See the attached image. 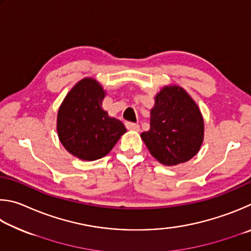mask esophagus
<instances>
[{
	"instance_id": "esophagus-1",
	"label": "esophagus",
	"mask_w": 251,
	"mask_h": 251,
	"mask_svg": "<svg viewBox=\"0 0 251 251\" xmlns=\"http://www.w3.org/2000/svg\"><path fill=\"white\" fill-rule=\"evenodd\" d=\"M126 128L128 130H132V131H139L140 130V126L137 123H132V122H126Z\"/></svg>"
}]
</instances>
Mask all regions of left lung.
<instances>
[{
  "label": "left lung",
  "mask_w": 251,
  "mask_h": 251,
  "mask_svg": "<svg viewBox=\"0 0 251 251\" xmlns=\"http://www.w3.org/2000/svg\"><path fill=\"white\" fill-rule=\"evenodd\" d=\"M141 138L162 164L184 163L196 155L203 143V117L183 88L165 87L155 97L150 130L141 133Z\"/></svg>",
  "instance_id": "left-lung-1"
}]
</instances>
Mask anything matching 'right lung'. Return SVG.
Wrapping results in <instances>:
<instances>
[{
  "mask_svg": "<svg viewBox=\"0 0 251 251\" xmlns=\"http://www.w3.org/2000/svg\"><path fill=\"white\" fill-rule=\"evenodd\" d=\"M104 91L95 79L85 78L61 103L57 132L66 150L78 159L95 161L112 150L126 128L101 107Z\"/></svg>",
  "mask_w": 251,
  "mask_h": 251,
  "instance_id": "add662e5",
  "label": "right lung"
}]
</instances>
